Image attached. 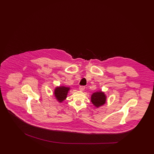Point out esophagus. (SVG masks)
Listing matches in <instances>:
<instances>
[{
    "label": "esophagus",
    "instance_id": "esophagus-1",
    "mask_svg": "<svg viewBox=\"0 0 154 154\" xmlns=\"http://www.w3.org/2000/svg\"><path fill=\"white\" fill-rule=\"evenodd\" d=\"M85 87L84 86H80V87H79V90H80V91H84V90H85Z\"/></svg>",
    "mask_w": 154,
    "mask_h": 154
}]
</instances>
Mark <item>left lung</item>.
I'll use <instances>...</instances> for the list:
<instances>
[{
  "mask_svg": "<svg viewBox=\"0 0 154 154\" xmlns=\"http://www.w3.org/2000/svg\"><path fill=\"white\" fill-rule=\"evenodd\" d=\"M106 100V96L104 93L101 91L95 92L91 96L92 103L97 107L104 105Z\"/></svg>",
  "mask_w": 154,
  "mask_h": 154,
  "instance_id": "obj_1",
  "label": "left lung"
}]
</instances>
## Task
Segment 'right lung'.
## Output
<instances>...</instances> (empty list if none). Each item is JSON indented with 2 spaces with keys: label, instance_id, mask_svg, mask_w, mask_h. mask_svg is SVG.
I'll return each mask as SVG.
<instances>
[{
  "label": "right lung",
  "instance_id": "1",
  "mask_svg": "<svg viewBox=\"0 0 154 154\" xmlns=\"http://www.w3.org/2000/svg\"><path fill=\"white\" fill-rule=\"evenodd\" d=\"M69 88H66L64 86L57 87L55 90L54 94L56 98L60 102L64 100L66 97L67 94L69 91Z\"/></svg>",
  "mask_w": 154,
  "mask_h": 154
}]
</instances>
